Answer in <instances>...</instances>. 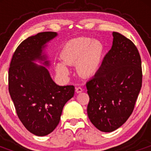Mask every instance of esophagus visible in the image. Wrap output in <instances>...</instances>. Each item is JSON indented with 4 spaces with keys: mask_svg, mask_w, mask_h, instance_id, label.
<instances>
[{
    "mask_svg": "<svg viewBox=\"0 0 151 151\" xmlns=\"http://www.w3.org/2000/svg\"><path fill=\"white\" fill-rule=\"evenodd\" d=\"M83 91V89L82 88L80 87H78L76 88V92L77 94H79V93H81V92Z\"/></svg>",
    "mask_w": 151,
    "mask_h": 151,
    "instance_id": "obj_1",
    "label": "esophagus"
}]
</instances>
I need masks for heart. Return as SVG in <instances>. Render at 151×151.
Wrapping results in <instances>:
<instances>
[{
	"instance_id": "heart-1",
	"label": "heart",
	"mask_w": 151,
	"mask_h": 151,
	"mask_svg": "<svg viewBox=\"0 0 151 151\" xmlns=\"http://www.w3.org/2000/svg\"><path fill=\"white\" fill-rule=\"evenodd\" d=\"M104 54L101 41L87 37H78L69 40L63 45L60 53L62 60L55 63V69L63 77L69 74L66 65H74L79 76L91 77L99 69Z\"/></svg>"
}]
</instances>
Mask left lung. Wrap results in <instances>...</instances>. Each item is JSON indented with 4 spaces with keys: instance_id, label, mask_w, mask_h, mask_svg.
Segmentation results:
<instances>
[{
    "instance_id": "obj_1",
    "label": "left lung",
    "mask_w": 151,
    "mask_h": 151,
    "mask_svg": "<svg viewBox=\"0 0 151 151\" xmlns=\"http://www.w3.org/2000/svg\"><path fill=\"white\" fill-rule=\"evenodd\" d=\"M112 47L93 78L86 83L91 123L101 132H111L130 116L142 84L141 60L132 41L113 32Z\"/></svg>"
}]
</instances>
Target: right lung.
Instances as JSON below:
<instances>
[{
	"label": "right lung",
	"mask_w": 151,
	"mask_h": 151,
	"mask_svg": "<svg viewBox=\"0 0 151 151\" xmlns=\"http://www.w3.org/2000/svg\"><path fill=\"white\" fill-rule=\"evenodd\" d=\"M57 35L45 32L24 40L14 52L9 69V92L19 119L37 136L47 135L56 129L64 105L74 96V86L57 85L47 69V44Z\"/></svg>",
	"instance_id": "right-lung-1"
}]
</instances>
